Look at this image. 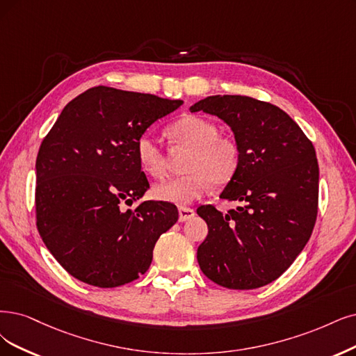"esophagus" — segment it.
Instances as JSON below:
<instances>
[{
	"label": "esophagus",
	"mask_w": 356,
	"mask_h": 356,
	"mask_svg": "<svg viewBox=\"0 0 356 356\" xmlns=\"http://www.w3.org/2000/svg\"><path fill=\"white\" fill-rule=\"evenodd\" d=\"M195 209L189 207H180L179 208V221H188L195 217Z\"/></svg>",
	"instance_id": "34e87169"
}]
</instances>
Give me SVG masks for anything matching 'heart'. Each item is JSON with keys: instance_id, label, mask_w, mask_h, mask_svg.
I'll use <instances>...</instances> for the list:
<instances>
[{"instance_id": "1", "label": "heart", "mask_w": 356, "mask_h": 356, "mask_svg": "<svg viewBox=\"0 0 356 356\" xmlns=\"http://www.w3.org/2000/svg\"><path fill=\"white\" fill-rule=\"evenodd\" d=\"M168 136L176 147L189 149L183 170L185 175L156 183L154 198L176 205H188L202 196L211 183L225 186L241 167V147L236 139L220 135L214 122L200 115H183L168 127ZM140 168L151 177L165 175V155L158 143L142 135L136 142Z\"/></svg>"}]
</instances>
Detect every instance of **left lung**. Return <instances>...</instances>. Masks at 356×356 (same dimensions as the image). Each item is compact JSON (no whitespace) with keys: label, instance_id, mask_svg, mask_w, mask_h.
<instances>
[{"label":"left lung","instance_id":"1","mask_svg":"<svg viewBox=\"0 0 356 356\" xmlns=\"http://www.w3.org/2000/svg\"><path fill=\"white\" fill-rule=\"evenodd\" d=\"M225 120L241 147V167L220 198L238 201L221 214L196 211L208 234L198 262L209 280L248 291L292 266L311 238L318 213V161L312 142L277 105L242 95H216L191 107Z\"/></svg>","mask_w":356,"mask_h":356}]
</instances>
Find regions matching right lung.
<instances>
[{
  "label": "right lung",
  "instance_id": "obj_1",
  "mask_svg": "<svg viewBox=\"0 0 356 356\" xmlns=\"http://www.w3.org/2000/svg\"><path fill=\"white\" fill-rule=\"evenodd\" d=\"M183 101L95 86L72 99L36 156V227L74 279L117 287L147 271L160 236L179 218L170 202L139 201L149 188L136 142Z\"/></svg>",
  "mask_w": 356,
  "mask_h": 356
}]
</instances>
